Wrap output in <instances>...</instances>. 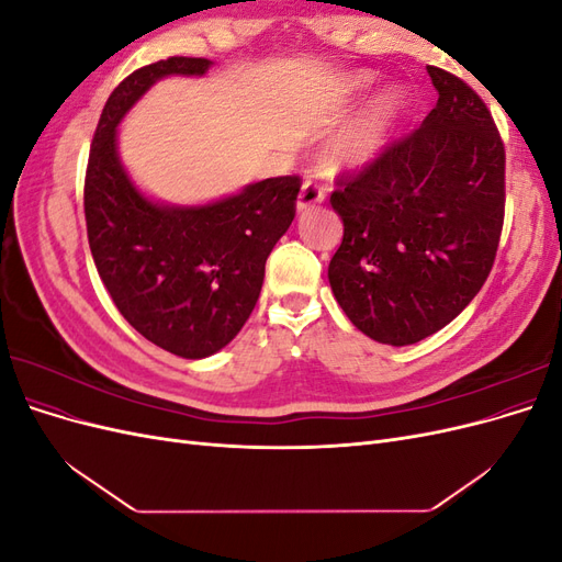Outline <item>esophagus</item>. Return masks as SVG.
Segmentation results:
<instances>
[{
    "label": "esophagus",
    "instance_id": "1",
    "mask_svg": "<svg viewBox=\"0 0 562 562\" xmlns=\"http://www.w3.org/2000/svg\"><path fill=\"white\" fill-rule=\"evenodd\" d=\"M323 196H326V192H323V187L314 180H307L302 184L300 190V196H297V211H307V209H314L316 203L323 201Z\"/></svg>",
    "mask_w": 562,
    "mask_h": 562
}]
</instances>
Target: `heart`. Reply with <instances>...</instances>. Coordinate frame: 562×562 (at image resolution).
<instances>
[{
    "label": "heart",
    "mask_w": 562,
    "mask_h": 562,
    "mask_svg": "<svg viewBox=\"0 0 562 562\" xmlns=\"http://www.w3.org/2000/svg\"><path fill=\"white\" fill-rule=\"evenodd\" d=\"M375 83L372 72H356L347 77L342 83V93L347 98L361 95ZM403 110V95L398 91L382 93L372 103L366 114H361L351 126H347L337 135L330 147V164L335 168H363L380 157L382 147L386 145L389 131L394 126Z\"/></svg>",
    "instance_id": "1"
}]
</instances>
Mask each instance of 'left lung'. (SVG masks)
<instances>
[{
  "label": "left lung",
  "mask_w": 562,
  "mask_h": 562,
  "mask_svg": "<svg viewBox=\"0 0 562 562\" xmlns=\"http://www.w3.org/2000/svg\"><path fill=\"white\" fill-rule=\"evenodd\" d=\"M438 103L422 126L330 194L345 236L333 295L375 342L405 347L479 295L504 225V143L481 95L429 65Z\"/></svg>",
  "instance_id": "1"
}]
</instances>
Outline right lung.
I'll return each mask as SVG.
<instances>
[{"mask_svg": "<svg viewBox=\"0 0 562 562\" xmlns=\"http://www.w3.org/2000/svg\"><path fill=\"white\" fill-rule=\"evenodd\" d=\"M211 65L173 56L119 83L100 114L83 180L89 246L112 302L145 339L182 359H206L244 328L302 184L297 176L267 178L203 206H166L133 184L119 161L116 126L155 81L201 77Z\"/></svg>", "mask_w": 562, "mask_h": 562, "instance_id": "right-lung-1", "label": "right lung"}]
</instances>
